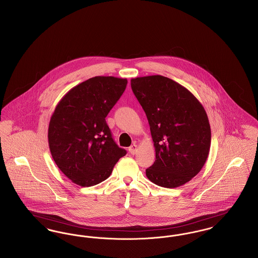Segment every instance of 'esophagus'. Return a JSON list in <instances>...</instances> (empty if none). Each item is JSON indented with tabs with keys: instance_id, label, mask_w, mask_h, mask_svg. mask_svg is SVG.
<instances>
[{
	"instance_id": "obj_1",
	"label": "esophagus",
	"mask_w": 258,
	"mask_h": 258,
	"mask_svg": "<svg viewBox=\"0 0 258 258\" xmlns=\"http://www.w3.org/2000/svg\"><path fill=\"white\" fill-rule=\"evenodd\" d=\"M128 151L132 154V155H135L137 154V144H133L130 148H128Z\"/></svg>"
}]
</instances>
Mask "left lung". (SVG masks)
I'll list each match as a JSON object with an SVG mask.
<instances>
[{
    "mask_svg": "<svg viewBox=\"0 0 258 258\" xmlns=\"http://www.w3.org/2000/svg\"><path fill=\"white\" fill-rule=\"evenodd\" d=\"M131 85L147 116L156 151L146 176L161 187L184 185L209 157L212 133L205 108L191 91L167 77H138Z\"/></svg>",
    "mask_w": 258,
    "mask_h": 258,
    "instance_id": "obj_1",
    "label": "left lung"
}]
</instances>
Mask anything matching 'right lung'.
I'll use <instances>...</instances> for the list:
<instances>
[{"label":"right lung","instance_id":"add662e5","mask_svg":"<svg viewBox=\"0 0 258 258\" xmlns=\"http://www.w3.org/2000/svg\"><path fill=\"white\" fill-rule=\"evenodd\" d=\"M126 79L91 78L57 103L48 124V146L61 171L79 186L107 179L126 151L113 140L105 118L120 99Z\"/></svg>","mask_w":258,"mask_h":258}]
</instances>
